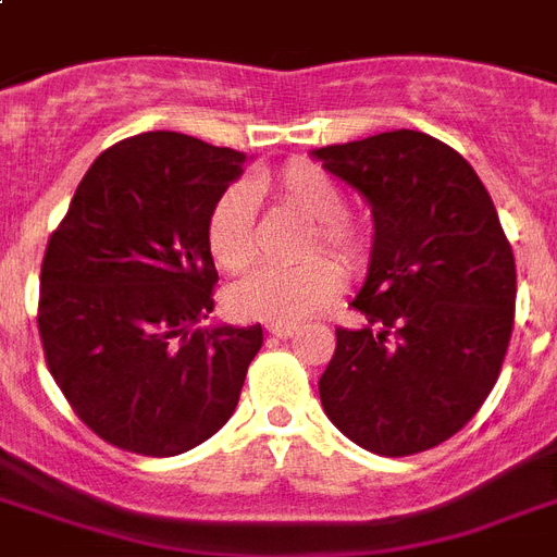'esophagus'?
<instances>
[{
    "mask_svg": "<svg viewBox=\"0 0 557 557\" xmlns=\"http://www.w3.org/2000/svg\"><path fill=\"white\" fill-rule=\"evenodd\" d=\"M269 335H274V338H283V341L295 338L297 326H295V323H271Z\"/></svg>",
    "mask_w": 557,
    "mask_h": 557,
    "instance_id": "esophagus-1",
    "label": "esophagus"
}]
</instances>
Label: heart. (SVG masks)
I'll return each instance as SVG.
<instances>
[{
    "instance_id": "heart-1",
    "label": "heart",
    "mask_w": 557,
    "mask_h": 557,
    "mask_svg": "<svg viewBox=\"0 0 557 557\" xmlns=\"http://www.w3.org/2000/svg\"><path fill=\"white\" fill-rule=\"evenodd\" d=\"M274 190L288 208L312 219L304 253L318 248L356 269L370 251V234L358 219L344 213V193L321 168L292 161L274 176ZM208 248L216 265L243 271L257 257V219L251 193L243 185L227 187L210 208ZM341 269L326 257H306L297 265H262L227 288V309L245 321L292 323L309 318L341 292Z\"/></svg>"
}]
</instances>
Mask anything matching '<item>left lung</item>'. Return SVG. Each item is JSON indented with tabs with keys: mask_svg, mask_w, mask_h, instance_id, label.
<instances>
[{
	"mask_svg": "<svg viewBox=\"0 0 557 557\" xmlns=\"http://www.w3.org/2000/svg\"><path fill=\"white\" fill-rule=\"evenodd\" d=\"M312 159L372 213L352 300L367 326L335 330L321 405L361 448L410 457L450 440L492 393L515 326V253L474 168L431 135L393 129Z\"/></svg>",
	"mask_w": 557,
	"mask_h": 557,
	"instance_id": "8db88e82",
	"label": "left lung"
}]
</instances>
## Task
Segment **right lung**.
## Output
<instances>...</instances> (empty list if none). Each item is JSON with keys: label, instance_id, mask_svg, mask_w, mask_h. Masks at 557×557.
<instances>
[{"label": "right lung", "instance_id": "add662e5", "mask_svg": "<svg viewBox=\"0 0 557 557\" xmlns=\"http://www.w3.org/2000/svg\"><path fill=\"white\" fill-rule=\"evenodd\" d=\"M248 156L182 133L100 152L48 239L39 338L74 413L109 445L176 457L234 416L262 326L205 321L210 208Z\"/></svg>", "mask_w": 557, "mask_h": 557}]
</instances>
